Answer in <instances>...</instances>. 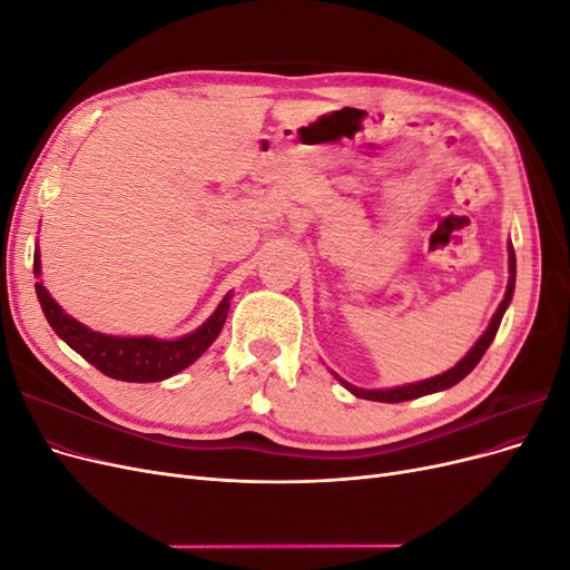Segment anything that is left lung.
Wrapping results in <instances>:
<instances>
[{"mask_svg":"<svg viewBox=\"0 0 570 570\" xmlns=\"http://www.w3.org/2000/svg\"><path fill=\"white\" fill-rule=\"evenodd\" d=\"M513 285H515V254H513V247L509 245V285H507V295L502 299V304H499L497 314L492 316L488 331L480 335V340L473 344V350L465 354L459 364L450 371H444L442 375H435L430 377V381H421V383H411V385H402V387H390V390H361V387H354L350 385L347 381H342L340 375H335L337 381L347 387L352 394L361 396V400H371V402H387V404H396V402H409V400H416V396H423V394H433V392H440V390H446L456 385L459 381H463L465 375H469L475 366L478 361L482 358V354L488 352V347L492 344L497 331H499V323H502V316L507 312V306L511 304V297H513Z\"/></svg>","mask_w":570,"mask_h":570,"instance_id":"8db88e82","label":"left lung"}]
</instances>
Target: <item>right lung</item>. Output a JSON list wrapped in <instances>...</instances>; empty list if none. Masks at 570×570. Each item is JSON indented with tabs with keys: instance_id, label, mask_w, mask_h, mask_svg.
Here are the masks:
<instances>
[{
	"instance_id": "1",
	"label": "right lung",
	"mask_w": 570,
	"mask_h": 570,
	"mask_svg": "<svg viewBox=\"0 0 570 570\" xmlns=\"http://www.w3.org/2000/svg\"><path fill=\"white\" fill-rule=\"evenodd\" d=\"M32 271L40 278V252H36ZM36 292L45 318L68 347L78 352L85 361L116 381L126 383H157L180 373L212 347V342L223 331V323L228 318L230 295L223 297L216 312L206 318L195 333L183 335L178 340H159V337H118L95 333L88 325L63 314V308L51 299L42 283H36Z\"/></svg>"
}]
</instances>
